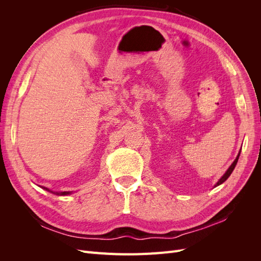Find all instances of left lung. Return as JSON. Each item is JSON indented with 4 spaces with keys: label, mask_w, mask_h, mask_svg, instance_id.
<instances>
[{
    "label": "left lung",
    "mask_w": 261,
    "mask_h": 261,
    "mask_svg": "<svg viewBox=\"0 0 261 261\" xmlns=\"http://www.w3.org/2000/svg\"><path fill=\"white\" fill-rule=\"evenodd\" d=\"M240 153H241V151L239 152V154H238V156H236V159L233 161V163L231 164V167L228 168L227 170H226V172L224 173V174L222 175V177H221L218 181H217V184L215 185V187H217V186H219V185H221L222 183H224V181L228 178V176H230L231 174H232V172H233V170H234V168H235V165H236V163H238V161H239V158H240Z\"/></svg>",
    "instance_id": "1"
}]
</instances>
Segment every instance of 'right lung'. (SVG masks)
<instances>
[{"instance_id":"right-lung-1","label":"right lung","mask_w":261,"mask_h":261,"mask_svg":"<svg viewBox=\"0 0 261 261\" xmlns=\"http://www.w3.org/2000/svg\"><path fill=\"white\" fill-rule=\"evenodd\" d=\"M42 188L45 189V191L50 192V193H53V194H55V195H60V196H66V195L72 194V192H52V191H50L49 188H46V187H42Z\"/></svg>"}]
</instances>
